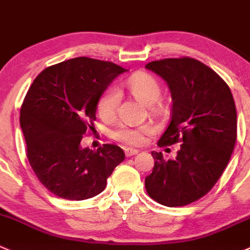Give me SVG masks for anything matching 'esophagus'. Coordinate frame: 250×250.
<instances>
[{"instance_id": "obj_1", "label": "esophagus", "mask_w": 250, "mask_h": 250, "mask_svg": "<svg viewBox=\"0 0 250 250\" xmlns=\"http://www.w3.org/2000/svg\"><path fill=\"white\" fill-rule=\"evenodd\" d=\"M136 154H138V150H136V149H132V148H126L125 149V155L127 156V158L136 155Z\"/></svg>"}]
</instances>
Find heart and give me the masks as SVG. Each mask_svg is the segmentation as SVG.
Segmentation results:
<instances>
[{
  "mask_svg": "<svg viewBox=\"0 0 250 250\" xmlns=\"http://www.w3.org/2000/svg\"><path fill=\"white\" fill-rule=\"evenodd\" d=\"M125 85L130 94L142 102L146 106H153L161 96V85L155 77L149 73H135L125 82ZM122 95L115 87H109L104 92L97 104V112L100 117L106 122H110L117 117ZM153 132V128L148 125L140 127H131L127 125H119L112 131L110 136L118 142L126 146H141L146 136Z\"/></svg>",
  "mask_w": 250,
  "mask_h": 250,
  "instance_id": "1",
  "label": "heart"
}]
</instances>
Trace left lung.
<instances>
[{"mask_svg": "<svg viewBox=\"0 0 250 250\" xmlns=\"http://www.w3.org/2000/svg\"><path fill=\"white\" fill-rule=\"evenodd\" d=\"M171 90V122L159 146L182 143L176 159L154 153L146 178L149 196L167 207L197 201L213 187L230 161L237 138V113L228 84L212 68L191 58L146 63Z\"/></svg>", "mask_w": 250, "mask_h": 250, "instance_id": "1", "label": "left lung"}]
</instances>
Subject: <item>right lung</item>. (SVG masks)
Wrapping results in <instances>:
<instances>
[{
    "instance_id": "right-lung-1",
    "label": "right lung",
    "mask_w": 250,
    "mask_h": 250,
    "mask_svg": "<svg viewBox=\"0 0 250 250\" xmlns=\"http://www.w3.org/2000/svg\"><path fill=\"white\" fill-rule=\"evenodd\" d=\"M125 71L108 61L76 58L47 67L30 86L20 109L26 155L40 182L56 196L74 201L96 196L124 161L120 146L90 150L81 141L94 126L100 97Z\"/></svg>"
}]
</instances>
